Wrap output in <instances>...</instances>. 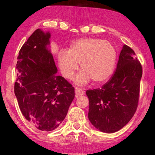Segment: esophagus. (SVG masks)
Here are the masks:
<instances>
[{"instance_id": "34e87169", "label": "esophagus", "mask_w": 155, "mask_h": 155, "mask_svg": "<svg viewBox=\"0 0 155 155\" xmlns=\"http://www.w3.org/2000/svg\"><path fill=\"white\" fill-rule=\"evenodd\" d=\"M75 93L77 94V96H78V97H81V96L83 95V90L82 88L81 87H77L75 89Z\"/></svg>"}]
</instances>
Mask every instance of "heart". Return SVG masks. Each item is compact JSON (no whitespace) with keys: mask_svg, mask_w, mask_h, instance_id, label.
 I'll use <instances>...</instances> for the list:
<instances>
[{"mask_svg":"<svg viewBox=\"0 0 155 155\" xmlns=\"http://www.w3.org/2000/svg\"><path fill=\"white\" fill-rule=\"evenodd\" d=\"M111 68V63L109 59L99 55H94L84 62L81 67V74L90 79H94L98 76L107 77L109 74ZM83 83V78H75V83L77 85H81Z\"/></svg>","mask_w":155,"mask_h":155,"instance_id":"heart-1","label":"heart"}]
</instances>
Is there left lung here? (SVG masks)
Instances as JSON below:
<instances>
[{
	"label": "left lung",
	"mask_w": 155,
	"mask_h": 155,
	"mask_svg": "<svg viewBox=\"0 0 155 155\" xmlns=\"http://www.w3.org/2000/svg\"><path fill=\"white\" fill-rule=\"evenodd\" d=\"M51 35L37 29L19 51L14 92L22 115L41 130L51 131L64 121L74 88L61 76L49 48Z\"/></svg>",
	"instance_id": "left-lung-1"
}]
</instances>
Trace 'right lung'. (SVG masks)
I'll return each instance as SVG.
<instances>
[{"mask_svg":"<svg viewBox=\"0 0 155 155\" xmlns=\"http://www.w3.org/2000/svg\"><path fill=\"white\" fill-rule=\"evenodd\" d=\"M134 51L123 47L112 78L101 88L87 91L88 118L100 131L112 133L130 121L137 109L142 68Z\"/></svg>","mask_w":155,"mask_h":155,"instance_id":"right-lung-1","label":"right lung"}]
</instances>
